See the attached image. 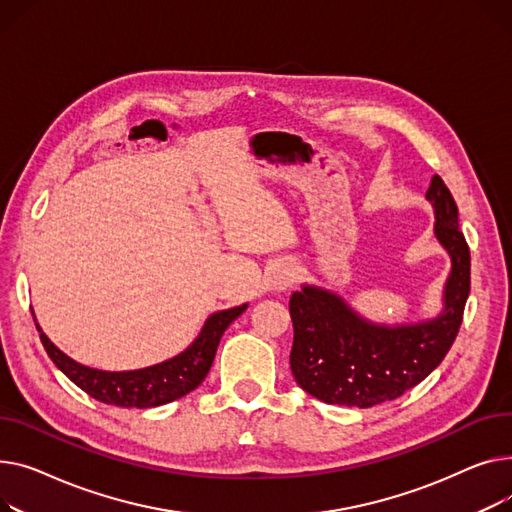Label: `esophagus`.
I'll return each mask as SVG.
<instances>
[{"label": "esophagus", "instance_id": "obj_1", "mask_svg": "<svg viewBox=\"0 0 512 512\" xmlns=\"http://www.w3.org/2000/svg\"><path fill=\"white\" fill-rule=\"evenodd\" d=\"M295 281H297V270H295V266H291V264H281V266L275 270V275H273V287H275V289L283 291V289L291 287Z\"/></svg>", "mask_w": 512, "mask_h": 512}]
</instances>
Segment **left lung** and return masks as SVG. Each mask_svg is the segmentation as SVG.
Instances as JSON below:
<instances>
[{
    "mask_svg": "<svg viewBox=\"0 0 512 512\" xmlns=\"http://www.w3.org/2000/svg\"><path fill=\"white\" fill-rule=\"evenodd\" d=\"M438 242L450 254L444 310L426 322L382 326L357 316L345 299L304 285L289 299L293 347L289 364L295 382L328 405L374 407L399 399L417 386L453 347L471 285V256L459 229V210L440 175L432 177Z\"/></svg>",
    "mask_w": 512,
    "mask_h": 512,
    "instance_id": "1",
    "label": "left lung"
}]
</instances>
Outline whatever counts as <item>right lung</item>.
<instances>
[{"instance_id": "add662e5", "label": "right lung", "mask_w": 512, "mask_h": 512, "mask_svg": "<svg viewBox=\"0 0 512 512\" xmlns=\"http://www.w3.org/2000/svg\"><path fill=\"white\" fill-rule=\"evenodd\" d=\"M246 308L248 304L213 314L204 322L198 339L184 353H179L157 366L130 372H105L82 366L64 351H59L43 333L39 324L37 330L51 362L78 388H82L86 395L107 405L148 409L171 403L192 393L206 378L210 366H213L219 341L227 326Z\"/></svg>"}]
</instances>
